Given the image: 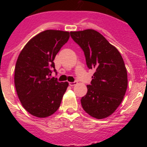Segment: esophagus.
<instances>
[{
	"mask_svg": "<svg viewBox=\"0 0 147 147\" xmlns=\"http://www.w3.org/2000/svg\"><path fill=\"white\" fill-rule=\"evenodd\" d=\"M76 84H77V82H69V85H70V86H71V87L74 86V85H76Z\"/></svg>",
	"mask_w": 147,
	"mask_h": 147,
	"instance_id": "1",
	"label": "esophagus"
}]
</instances>
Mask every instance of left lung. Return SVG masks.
Returning <instances> with one entry per match:
<instances>
[{"label":"left lung","instance_id":"left-lung-1","mask_svg":"<svg viewBox=\"0 0 147 147\" xmlns=\"http://www.w3.org/2000/svg\"><path fill=\"white\" fill-rule=\"evenodd\" d=\"M71 36L84 51L89 69H94L88 92L81 98L83 109L97 119L112 115L124 98L127 72L118 49L93 29L71 32Z\"/></svg>","mask_w":147,"mask_h":147}]
</instances>
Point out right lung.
I'll return each mask as SVG.
<instances>
[{
	"mask_svg": "<svg viewBox=\"0 0 147 147\" xmlns=\"http://www.w3.org/2000/svg\"><path fill=\"white\" fill-rule=\"evenodd\" d=\"M69 32L45 30L32 38L18 56L15 85L23 107L38 118L49 117L58 110L68 82L51 78L56 71L54 58L69 39Z\"/></svg>",
	"mask_w": 147,
	"mask_h": 147,
	"instance_id": "add662e5",
	"label": "right lung"
}]
</instances>
